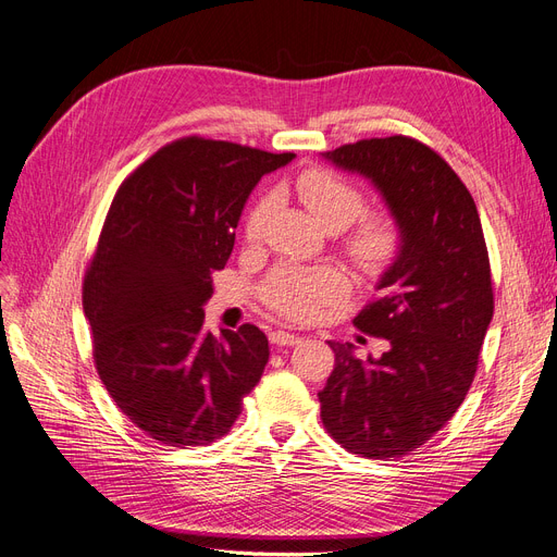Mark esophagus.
<instances>
[{"instance_id": "34e87169", "label": "esophagus", "mask_w": 557, "mask_h": 557, "mask_svg": "<svg viewBox=\"0 0 557 557\" xmlns=\"http://www.w3.org/2000/svg\"><path fill=\"white\" fill-rule=\"evenodd\" d=\"M269 338H271L273 345H298L302 341L298 334H290V332H284V330L271 332Z\"/></svg>"}]
</instances>
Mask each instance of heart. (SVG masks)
<instances>
[{
  "mask_svg": "<svg viewBox=\"0 0 557 557\" xmlns=\"http://www.w3.org/2000/svg\"><path fill=\"white\" fill-rule=\"evenodd\" d=\"M296 191L305 208L325 230H345L352 225L366 208L363 194L327 169H307L298 175ZM271 212V198L255 202L246 219V239L257 242ZM399 248V230L393 216L370 214L361 219L357 230L345 242L347 257L366 273L388 267ZM345 277L334 269L280 267L263 284V300L277 313L290 320H309L320 307L336 302L345 294Z\"/></svg>",
  "mask_w": 557,
  "mask_h": 557,
  "instance_id": "1",
  "label": "heart"
}]
</instances>
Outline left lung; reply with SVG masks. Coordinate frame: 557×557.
<instances>
[{"label":"left lung","mask_w":557,"mask_h":557,"mask_svg":"<svg viewBox=\"0 0 557 557\" xmlns=\"http://www.w3.org/2000/svg\"><path fill=\"white\" fill-rule=\"evenodd\" d=\"M382 196L399 248L379 275V298L355 325L388 341L361 361L330 341L336 366L318 393L334 441L366 458H397L424 445L470 391L494 300L476 202L454 169L411 137L345 144L323 153Z\"/></svg>","instance_id":"8db88e82"}]
</instances>
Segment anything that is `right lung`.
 Here are the masks:
<instances>
[{"label": "right lung", "instance_id": "obj_1", "mask_svg": "<svg viewBox=\"0 0 557 557\" xmlns=\"http://www.w3.org/2000/svg\"><path fill=\"white\" fill-rule=\"evenodd\" d=\"M294 158L187 137L146 160L110 205L83 311L106 391L162 445L202 447L225 435L269 363L259 327L216 338L202 330V307L248 196Z\"/></svg>", "mask_w": 557, "mask_h": 557}]
</instances>
